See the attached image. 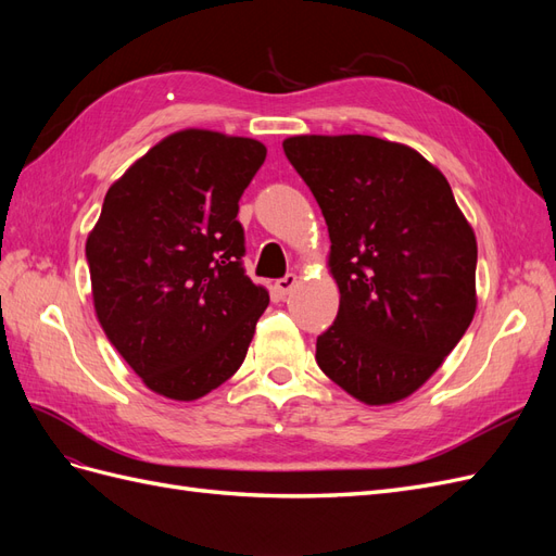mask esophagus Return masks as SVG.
I'll return each mask as SVG.
<instances>
[{"label":"esophagus","instance_id":"1","mask_svg":"<svg viewBox=\"0 0 556 556\" xmlns=\"http://www.w3.org/2000/svg\"><path fill=\"white\" fill-rule=\"evenodd\" d=\"M296 282H299V276L296 274H288V276H282L280 280H276V290L280 294H290Z\"/></svg>","mask_w":556,"mask_h":556}]
</instances>
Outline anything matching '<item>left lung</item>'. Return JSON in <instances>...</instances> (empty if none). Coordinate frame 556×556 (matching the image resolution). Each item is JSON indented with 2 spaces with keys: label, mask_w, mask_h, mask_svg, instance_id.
<instances>
[{
  "label": "left lung",
  "mask_w": 556,
  "mask_h": 556,
  "mask_svg": "<svg viewBox=\"0 0 556 556\" xmlns=\"http://www.w3.org/2000/svg\"><path fill=\"white\" fill-rule=\"evenodd\" d=\"M282 150L323 208L339 315L317 366L384 406L419 390L476 315V233L417 150L364 134L290 137Z\"/></svg>",
  "instance_id": "1"
}]
</instances>
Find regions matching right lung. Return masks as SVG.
<instances>
[{
    "mask_svg": "<svg viewBox=\"0 0 556 556\" xmlns=\"http://www.w3.org/2000/svg\"><path fill=\"white\" fill-rule=\"evenodd\" d=\"M255 139L182 129L117 178L90 231L97 319L146 387L194 401L239 371L268 292L243 268Z\"/></svg>",
    "mask_w": 556,
    "mask_h": 556,
    "instance_id": "right-lung-1",
    "label": "right lung"
}]
</instances>
